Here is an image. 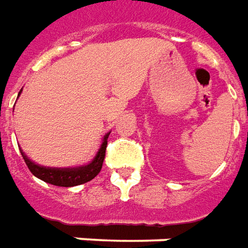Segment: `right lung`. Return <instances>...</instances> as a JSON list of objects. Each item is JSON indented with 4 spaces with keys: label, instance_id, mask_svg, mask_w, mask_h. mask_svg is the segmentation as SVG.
<instances>
[{
    "label": "right lung",
    "instance_id": "right-lung-1",
    "mask_svg": "<svg viewBox=\"0 0 248 248\" xmlns=\"http://www.w3.org/2000/svg\"><path fill=\"white\" fill-rule=\"evenodd\" d=\"M20 93H18V96H20ZM108 136H109V133H107L104 136L103 143L100 145V149L89 164H85V166L81 167H73V168H52V167L40 166V164H36L34 161H31L24 154L22 149H20V151L24 160H25L26 166L29 168V171L36 177L41 179V180L49 184L59 186V187H75V186L87 183L89 180H92L93 177L99 175L105 157Z\"/></svg>",
    "mask_w": 248,
    "mask_h": 248
}]
</instances>
